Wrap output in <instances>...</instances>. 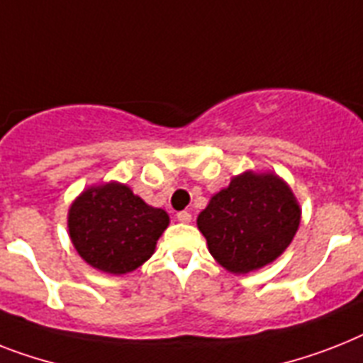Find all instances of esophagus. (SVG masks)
Instances as JSON below:
<instances>
[{"label": "esophagus", "mask_w": 363, "mask_h": 363, "mask_svg": "<svg viewBox=\"0 0 363 363\" xmlns=\"http://www.w3.org/2000/svg\"><path fill=\"white\" fill-rule=\"evenodd\" d=\"M177 220L182 223H190L191 222V214L188 211H181V212H177Z\"/></svg>", "instance_id": "obj_1"}]
</instances>
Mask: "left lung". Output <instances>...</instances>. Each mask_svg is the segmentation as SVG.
<instances>
[{"mask_svg":"<svg viewBox=\"0 0 363 363\" xmlns=\"http://www.w3.org/2000/svg\"><path fill=\"white\" fill-rule=\"evenodd\" d=\"M298 223L293 191L272 173L235 177L197 216L212 257L235 274L272 263L291 244Z\"/></svg>","mask_w":363,"mask_h":363,"instance_id":"1","label":"left lung"}]
</instances>
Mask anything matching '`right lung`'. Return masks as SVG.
<instances>
[{
  "label": "right lung",
  "instance_id": "add662e5",
  "mask_svg": "<svg viewBox=\"0 0 363 363\" xmlns=\"http://www.w3.org/2000/svg\"><path fill=\"white\" fill-rule=\"evenodd\" d=\"M169 223L162 208L149 207L125 184L85 190L69 211L70 240L84 261L108 274H126L155 253Z\"/></svg>",
  "mask_w": 363,
  "mask_h": 363
}]
</instances>
